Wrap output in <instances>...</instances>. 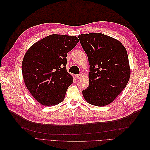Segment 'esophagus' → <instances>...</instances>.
I'll return each instance as SVG.
<instances>
[{
  "instance_id": "1",
  "label": "esophagus",
  "mask_w": 150,
  "mask_h": 150,
  "mask_svg": "<svg viewBox=\"0 0 150 150\" xmlns=\"http://www.w3.org/2000/svg\"><path fill=\"white\" fill-rule=\"evenodd\" d=\"M82 76H83V74H78V75H76V78L77 79H80L81 77H82Z\"/></svg>"
}]
</instances>
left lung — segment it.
<instances>
[{"mask_svg":"<svg viewBox=\"0 0 150 150\" xmlns=\"http://www.w3.org/2000/svg\"><path fill=\"white\" fill-rule=\"evenodd\" d=\"M88 57L89 87L83 91L85 100L103 106L115 100L128 84L130 67L127 51L119 40L101 33L78 36Z\"/></svg>","mask_w":150,"mask_h":150,"instance_id":"1","label":"left lung"}]
</instances>
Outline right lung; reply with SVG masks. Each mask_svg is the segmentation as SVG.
Instances as JSON below:
<instances>
[{
  "label": "right lung",
  "mask_w": 150,
  "mask_h": 150,
  "mask_svg": "<svg viewBox=\"0 0 150 150\" xmlns=\"http://www.w3.org/2000/svg\"><path fill=\"white\" fill-rule=\"evenodd\" d=\"M78 42L74 35L52 34L34 44L25 54L22 63L25 84L42 105H56L64 100L73 82L66 70L67 54Z\"/></svg>",
  "instance_id": "add662e5"
}]
</instances>
